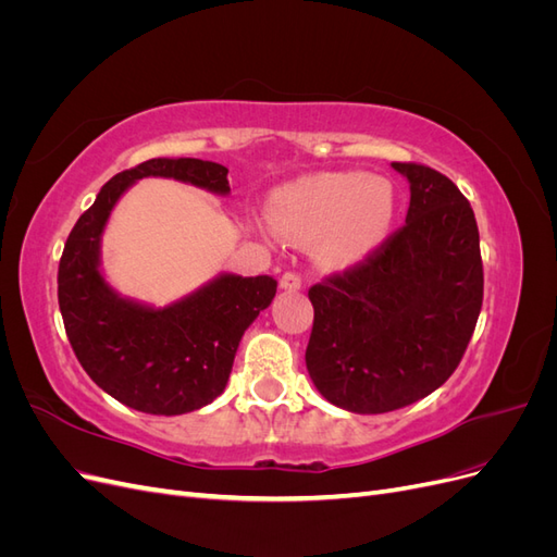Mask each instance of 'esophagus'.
<instances>
[{
    "label": "esophagus",
    "mask_w": 557,
    "mask_h": 557,
    "mask_svg": "<svg viewBox=\"0 0 557 557\" xmlns=\"http://www.w3.org/2000/svg\"><path fill=\"white\" fill-rule=\"evenodd\" d=\"M281 288L283 290H299L301 288V276L297 272H285L281 276Z\"/></svg>",
    "instance_id": "obj_1"
}]
</instances>
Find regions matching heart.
<instances>
[{"label":"heart","instance_id":"b5f03b06","mask_svg":"<svg viewBox=\"0 0 557 557\" xmlns=\"http://www.w3.org/2000/svg\"><path fill=\"white\" fill-rule=\"evenodd\" d=\"M395 190L383 176L325 172L297 178L274 195V225L297 239H313L330 267L364 260L387 239L395 221Z\"/></svg>","mask_w":557,"mask_h":557}]
</instances>
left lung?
<instances>
[{
	"label": "left lung",
	"mask_w": 557,
	"mask_h": 557,
	"mask_svg": "<svg viewBox=\"0 0 557 557\" xmlns=\"http://www.w3.org/2000/svg\"><path fill=\"white\" fill-rule=\"evenodd\" d=\"M393 166L411 185L407 223L372 256L309 288V376L352 413L395 411L444 385L483 305L479 227L467 197L428 164Z\"/></svg>",
	"instance_id": "obj_1"
}]
</instances>
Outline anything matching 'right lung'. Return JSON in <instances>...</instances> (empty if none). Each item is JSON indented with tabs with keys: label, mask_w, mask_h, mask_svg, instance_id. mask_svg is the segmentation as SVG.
I'll return each mask as SVG.
<instances>
[{
	"label": "right lung",
	"mask_w": 557,
	"mask_h": 557,
	"mask_svg": "<svg viewBox=\"0 0 557 557\" xmlns=\"http://www.w3.org/2000/svg\"><path fill=\"white\" fill-rule=\"evenodd\" d=\"M144 176L230 193L225 166L195 158H153L115 174L66 237L58 301L76 358L102 391L144 413L178 416L225 391L242 336L278 283L225 274L166 309L117 297L99 274V237L117 197Z\"/></svg>",
	"instance_id": "obj_1"
}]
</instances>
